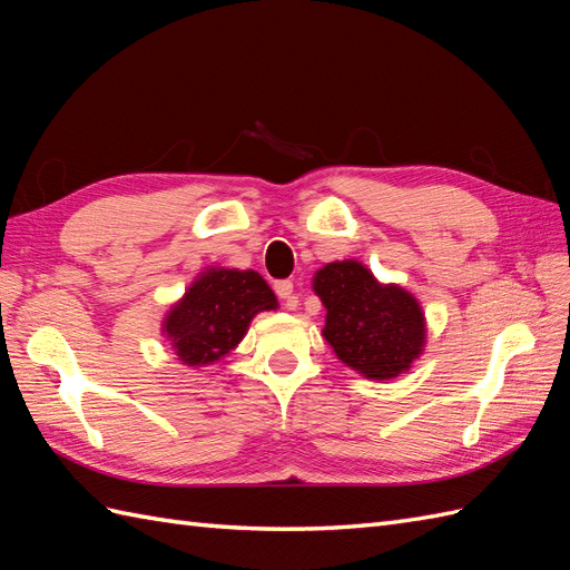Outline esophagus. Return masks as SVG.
Here are the masks:
<instances>
[{
  "mask_svg": "<svg viewBox=\"0 0 570 570\" xmlns=\"http://www.w3.org/2000/svg\"><path fill=\"white\" fill-rule=\"evenodd\" d=\"M274 291H276V296H279V301L284 303V308H288V311L296 308L298 296L294 291V282H276Z\"/></svg>",
  "mask_w": 570,
  "mask_h": 570,
  "instance_id": "obj_1",
  "label": "esophagus"
}]
</instances>
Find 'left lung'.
I'll return each mask as SVG.
<instances>
[{
    "instance_id": "obj_1",
    "label": "left lung",
    "mask_w": 570,
    "mask_h": 570,
    "mask_svg": "<svg viewBox=\"0 0 570 570\" xmlns=\"http://www.w3.org/2000/svg\"><path fill=\"white\" fill-rule=\"evenodd\" d=\"M325 305L323 337L344 366L368 381H392L412 368L426 346V315L400 284L377 282L358 259L330 262L313 276Z\"/></svg>"
}]
</instances>
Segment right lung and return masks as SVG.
<instances>
[{"mask_svg":"<svg viewBox=\"0 0 570 570\" xmlns=\"http://www.w3.org/2000/svg\"><path fill=\"white\" fill-rule=\"evenodd\" d=\"M279 308L255 269L207 267L195 276L160 323V334L187 368H204L236 348L253 317Z\"/></svg>","mask_w":570,"mask_h":570,"instance_id":"obj_1","label":"right lung"}]
</instances>
